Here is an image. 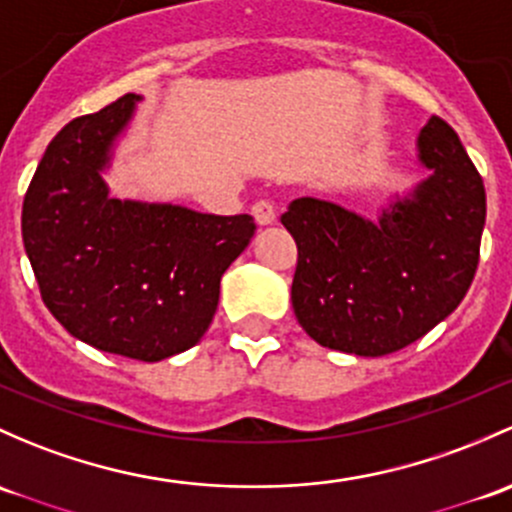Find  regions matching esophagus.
Segmentation results:
<instances>
[{
  "label": "esophagus",
  "mask_w": 512,
  "mask_h": 512,
  "mask_svg": "<svg viewBox=\"0 0 512 512\" xmlns=\"http://www.w3.org/2000/svg\"><path fill=\"white\" fill-rule=\"evenodd\" d=\"M252 215H255L257 225H272L277 220V211H274L272 201H257L252 206Z\"/></svg>",
  "instance_id": "1"
}]
</instances>
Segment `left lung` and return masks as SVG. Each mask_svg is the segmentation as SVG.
<instances>
[{
    "label": "left lung",
    "instance_id": "left-lung-1",
    "mask_svg": "<svg viewBox=\"0 0 512 512\" xmlns=\"http://www.w3.org/2000/svg\"><path fill=\"white\" fill-rule=\"evenodd\" d=\"M429 176L378 220L297 198L282 225L297 240V321L324 348L395 353L444 321L469 292L486 225V188L459 134L429 117L417 137Z\"/></svg>",
    "mask_w": 512,
    "mask_h": 512
}]
</instances>
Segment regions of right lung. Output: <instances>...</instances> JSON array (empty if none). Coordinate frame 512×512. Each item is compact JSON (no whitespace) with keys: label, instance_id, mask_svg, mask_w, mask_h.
Masks as SVG:
<instances>
[{"label":"right lung","instance_id":"add662e5","mask_svg":"<svg viewBox=\"0 0 512 512\" xmlns=\"http://www.w3.org/2000/svg\"><path fill=\"white\" fill-rule=\"evenodd\" d=\"M139 100L122 95L51 139L24 196L21 235L58 324L98 351L157 363L201 341L220 277L257 225L245 213L110 196L102 171Z\"/></svg>","mask_w":512,"mask_h":512}]
</instances>
